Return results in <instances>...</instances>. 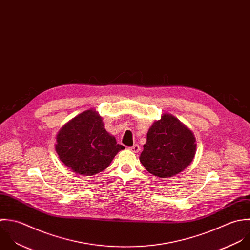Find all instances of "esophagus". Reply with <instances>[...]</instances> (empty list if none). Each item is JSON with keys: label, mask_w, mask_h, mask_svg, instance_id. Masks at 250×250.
Segmentation results:
<instances>
[{"label": "esophagus", "mask_w": 250, "mask_h": 250, "mask_svg": "<svg viewBox=\"0 0 250 250\" xmlns=\"http://www.w3.org/2000/svg\"><path fill=\"white\" fill-rule=\"evenodd\" d=\"M129 149H130L131 151L135 152V153H138V152L141 150V147H140V146H139V145H134L133 146L129 147Z\"/></svg>", "instance_id": "esophagus-1"}]
</instances>
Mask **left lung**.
Returning a JSON list of instances; mask_svg holds the SVG:
<instances>
[{
	"instance_id": "obj_1",
	"label": "left lung",
	"mask_w": 250,
	"mask_h": 250,
	"mask_svg": "<svg viewBox=\"0 0 250 250\" xmlns=\"http://www.w3.org/2000/svg\"><path fill=\"white\" fill-rule=\"evenodd\" d=\"M193 133L178 119L165 113L150 127L140 161L153 175L170 177L192 162L196 151Z\"/></svg>"
}]
</instances>
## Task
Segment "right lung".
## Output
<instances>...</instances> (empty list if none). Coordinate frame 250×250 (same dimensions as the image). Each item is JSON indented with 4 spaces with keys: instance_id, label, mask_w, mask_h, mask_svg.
Returning <instances> with one entry per match:
<instances>
[{
    "instance_id": "obj_1",
    "label": "right lung",
    "mask_w": 250,
    "mask_h": 250,
    "mask_svg": "<svg viewBox=\"0 0 250 250\" xmlns=\"http://www.w3.org/2000/svg\"><path fill=\"white\" fill-rule=\"evenodd\" d=\"M55 149L61 161L77 173L94 175L105 169L125 147L104 129L102 117L92 109L68 122L58 133Z\"/></svg>"
}]
</instances>
